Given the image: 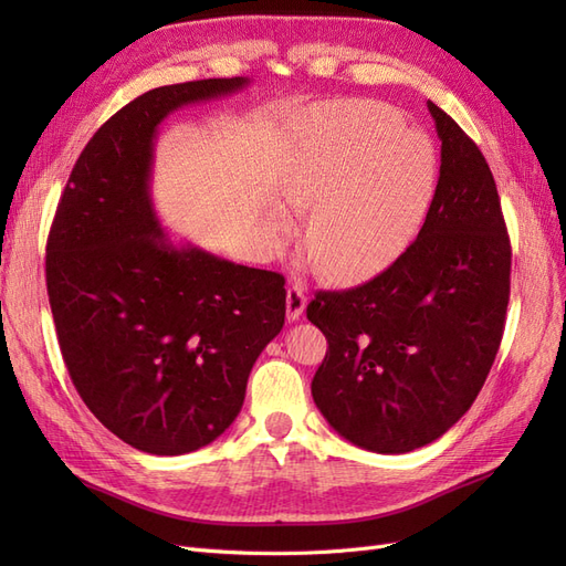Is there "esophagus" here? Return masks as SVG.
I'll use <instances>...</instances> for the list:
<instances>
[{"instance_id":"1","label":"esophagus","mask_w":566,"mask_h":566,"mask_svg":"<svg viewBox=\"0 0 566 566\" xmlns=\"http://www.w3.org/2000/svg\"><path fill=\"white\" fill-rule=\"evenodd\" d=\"M306 306V295H304V287L300 283H293L287 287V295H285V314L287 321H297L304 312Z\"/></svg>"}]
</instances>
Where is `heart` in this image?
I'll return each instance as SVG.
<instances>
[{
    "label": "heart",
    "instance_id": "obj_1",
    "mask_svg": "<svg viewBox=\"0 0 566 566\" xmlns=\"http://www.w3.org/2000/svg\"><path fill=\"white\" fill-rule=\"evenodd\" d=\"M279 191L293 208H312L304 248L337 283L380 276L416 243L439 186L432 142L401 115L373 101H337L290 119L279 158ZM269 224L290 231L283 205Z\"/></svg>",
    "mask_w": 566,
    "mask_h": 566
}]
</instances>
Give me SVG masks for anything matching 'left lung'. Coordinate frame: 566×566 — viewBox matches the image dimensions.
Masks as SVG:
<instances>
[{"mask_svg": "<svg viewBox=\"0 0 566 566\" xmlns=\"http://www.w3.org/2000/svg\"><path fill=\"white\" fill-rule=\"evenodd\" d=\"M439 186L416 243L373 281L316 293L306 318L328 339L312 397L333 430L375 453L432 443L468 413L499 354L510 238L486 158L427 101Z\"/></svg>", "mask_w": 566, "mask_h": 566, "instance_id": "8db88e82", "label": "left lung"}]
</instances>
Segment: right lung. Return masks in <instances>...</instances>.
I'll return each mask as SVG.
<instances>
[{
  "instance_id": "1",
  "label": "right lung",
  "mask_w": 566,
  "mask_h": 566,
  "mask_svg": "<svg viewBox=\"0 0 566 566\" xmlns=\"http://www.w3.org/2000/svg\"><path fill=\"white\" fill-rule=\"evenodd\" d=\"M248 84H167L119 108L80 153L51 221L46 293L65 368L98 422L144 453H191L224 432L285 323L281 273L175 245L150 200L163 119Z\"/></svg>"
}]
</instances>
